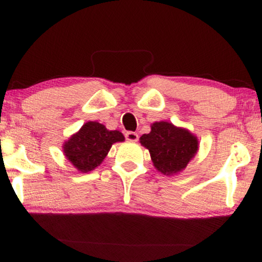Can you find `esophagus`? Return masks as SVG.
<instances>
[{"label": "esophagus", "instance_id": "1", "mask_svg": "<svg viewBox=\"0 0 262 262\" xmlns=\"http://www.w3.org/2000/svg\"><path fill=\"white\" fill-rule=\"evenodd\" d=\"M125 138H126L128 142H137L138 141V135L136 134V132L128 131V132H126V134H125Z\"/></svg>", "mask_w": 262, "mask_h": 262}]
</instances>
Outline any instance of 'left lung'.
I'll return each instance as SVG.
<instances>
[{"label": "left lung", "instance_id": "left-lung-1", "mask_svg": "<svg viewBox=\"0 0 262 262\" xmlns=\"http://www.w3.org/2000/svg\"><path fill=\"white\" fill-rule=\"evenodd\" d=\"M141 144L149 150L154 166L164 175L184 170L198 151V139L188 130L168 121H156L151 131L143 135Z\"/></svg>", "mask_w": 262, "mask_h": 262}]
</instances>
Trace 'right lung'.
Segmentation results:
<instances>
[{
    "mask_svg": "<svg viewBox=\"0 0 262 262\" xmlns=\"http://www.w3.org/2000/svg\"><path fill=\"white\" fill-rule=\"evenodd\" d=\"M124 141L120 131L107 130L98 121H88L64 142L63 151L78 171L88 173L101 164L112 144Z\"/></svg>",
    "mask_w": 262,
    "mask_h": 262,
    "instance_id": "obj_1",
    "label": "right lung"
}]
</instances>
